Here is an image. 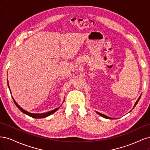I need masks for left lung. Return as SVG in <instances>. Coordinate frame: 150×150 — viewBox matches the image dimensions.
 I'll return each mask as SVG.
<instances>
[{
	"label": "left lung",
	"instance_id": "obj_1",
	"mask_svg": "<svg viewBox=\"0 0 150 150\" xmlns=\"http://www.w3.org/2000/svg\"><path fill=\"white\" fill-rule=\"evenodd\" d=\"M141 96H142V95H140V96L139 97V98L138 99V100L137 101V102L135 103V104H134V107H133V108L136 106V105H137V103H138V101H139V99H140V98H141ZM96 112L98 113V114L99 115H100V116H101L102 117H105V118H106V119H110V120H112L113 118H112V117H108V116H106V115H103V114H101V113H100V112H97L96 111Z\"/></svg>",
	"mask_w": 150,
	"mask_h": 150
}]
</instances>
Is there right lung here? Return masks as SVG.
I'll return each instance as SVG.
<instances>
[{
	"label": "right lung",
	"instance_id": "1",
	"mask_svg": "<svg viewBox=\"0 0 150 150\" xmlns=\"http://www.w3.org/2000/svg\"><path fill=\"white\" fill-rule=\"evenodd\" d=\"M7 84H8V89H10L9 86H8V80H7ZM10 92L11 93V89H10ZM12 99H13V102H14V103H15V104L16 105V106H17L18 108H19V110H20L22 112L24 113V114H25V115H28V116L32 117H34V118H43V117H47V116H50L51 115L53 114L54 112H55L58 110V109L59 108H57L55 109V110H54L48 111V112H47L40 113V114H37V113H31V112H28V111H27L24 110V109H22V108L19 105V104H18L16 103V101H15V99L13 98V97H12Z\"/></svg>",
	"mask_w": 150,
	"mask_h": 150
}]
</instances>
